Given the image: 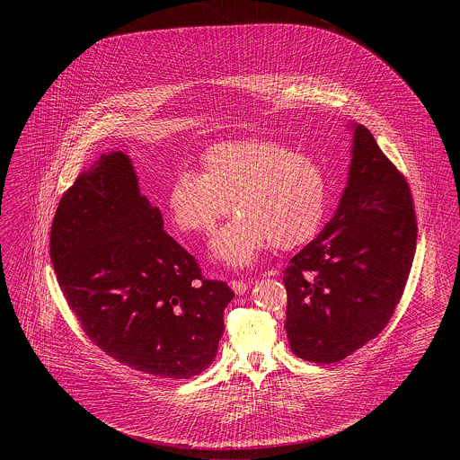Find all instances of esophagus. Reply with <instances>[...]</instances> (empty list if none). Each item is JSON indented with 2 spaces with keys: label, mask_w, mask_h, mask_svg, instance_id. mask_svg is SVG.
Masks as SVG:
<instances>
[{
  "label": "esophagus",
  "mask_w": 460,
  "mask_h": 460,
  "mask_svg": "<svg viewBox=\"0 0 460 460\" xmlns=\"http://www.w3.org/2000/svg\"><path fill=\"white\" fill-rule=\"evenodd\" d=\"M230 288H232L237 296H243V294L248 290V283L243 281V279H232V281H230Z\"/></svg>",
  "instance_id": "1"
}]
</instances>
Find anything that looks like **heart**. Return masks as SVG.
<instances>
[{
	"label": "heart",
	"instance_id": "obj_1",
	"mask_svg": "<svg viewBox=\"0 0 460 460\" xmlns=\"http://www.w3.org/2000/svg\"><path fill=\"white\" fill-rule=\"evenodd\" d=\"M203 172H179L168 212L186 234H207L230 212L237 216L208 244L214 262L244 269L274 244L297 248L315 237L328 203V179L308 154L262 139L219 143L201 157Z\"/></svg>",
	"mask_w": 460,
	"mask_h": 460
}]
</instances>
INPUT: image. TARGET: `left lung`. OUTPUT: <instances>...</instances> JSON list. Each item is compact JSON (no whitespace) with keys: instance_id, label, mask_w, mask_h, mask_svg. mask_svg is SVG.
Instances as JSON below:
<instances>
[{"instance_id":"1","label":"left lung","mask_w":460,"mask_h":460,"mask_svg":"<svg viewBox=\"0 0 460 460\" xmlns=\"http://www.w3.org/2000/svg\"><path fill=\"white\" fill-rule=\"evenodd\" d=\"M352 132L347 186L324 230L285 269V329L296 356L336 363L376 338L394 315L416 250L405 179L372 132Z\"/></svg>"}]
</instances>
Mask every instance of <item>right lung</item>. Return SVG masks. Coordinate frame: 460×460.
<instances>
[{"instance_id": "add662e5", "label": "right lung", "mask_w": 460, "mask_h": 460, "mask_svg": "<svg viewBox=\"0 0 460 460\" xmlns=\"http://www.w3.org/2000/svg\"><path fill=\"white\" fill-rule=\"evenodd\" d=\"M139 193L131 157L102 154L60 199L51 262L68 306L108 356L163 379H190L214 361L234 292L201 279Z\"/></svg>"}]
</instances>
